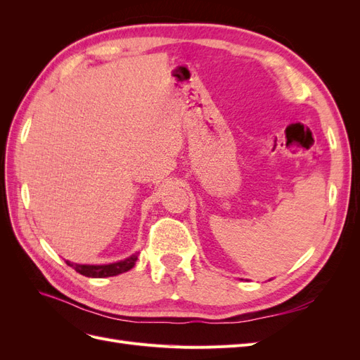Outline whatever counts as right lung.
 <instances>
[{"mask_svg":"<svg viewBox=\"0 0 360 360\" xmlns=\"http://www.w3.org/2000/svg\"><path fill=\"white\" fill-rule=\"evenodd\" d=\"M138 259V254L130 255L126 259L117 261V263L111 264H102V266H94V264H76L70 263V261H66L68 266L73 267L78 274L89 276V278H108V276H117L120 274H124V271L130 270Z\"/></svg>","mask_w":360,"mask_h":360,"instance_id":"1","label":"right lung"}]
</instances>
